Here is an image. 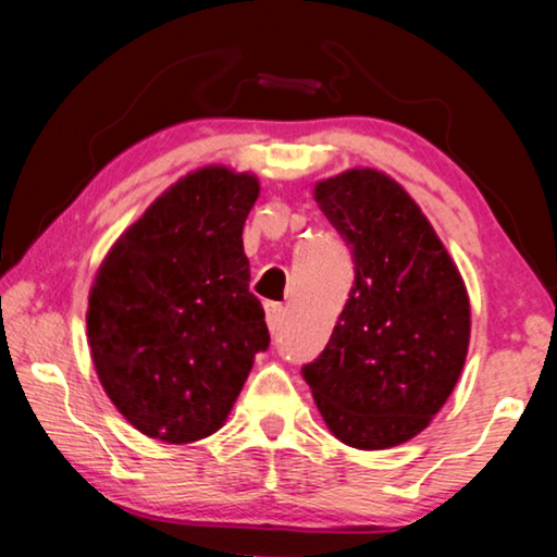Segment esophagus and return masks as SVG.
<instances>
[{"label": "esophagus", "mask_w": 557, "mask_h": 557, "mask_svg": "<svg viewBox=\"0 0 557 557\" xmlns=\"http://www.w3.org/2000/svg\"><path fill=\"white\" fill-rule=\"evenodd\" d=\"M264 314H268L270 332L275 334L282 326V320H285V307H282L280 302H264Z\"/></svg>", "instance_id": "esophagus-1"}]
</instances>
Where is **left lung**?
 <instances>
[{"mask_svg":"<svg viewBox=\"0 0 557 557\" xmlns=\"http://www.w3.org/2000/svg\"><path fill=\"white\" fill-rule=\"evenodd\" d=\"M314 198L355 262L322 355L302 367L317 409L347 446H399L429 426L461 376L471 307L446 247L399 183L355 168Z\"/></svg>","mask_w":557,"mask_h":557,"instance_id":"8db88e82","label":"left lung"}]
</instances>
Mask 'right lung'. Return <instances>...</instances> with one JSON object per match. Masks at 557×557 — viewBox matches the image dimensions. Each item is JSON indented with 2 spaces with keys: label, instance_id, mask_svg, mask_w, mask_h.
I'll list each match as a JSON object with an SVG mask.
<instances>
[{
  "label": "right lung",
  "instance_id": "right-lung-1",
  "mask_svg": "<svg viewBox=\"0 0 557 557\" xmlns=\"http://www.w3.org/2000/svg\"><path fill=\"white\" fill-rule=\"evenodd\" d=\"M255 175L208 165L119 237L88 297V347L109 399L140 434L190 444L223 426L270 347L243 227Z\"/></svg>",
  "mask_w": 557,
  "mask_h": 557
}]
</instances>
